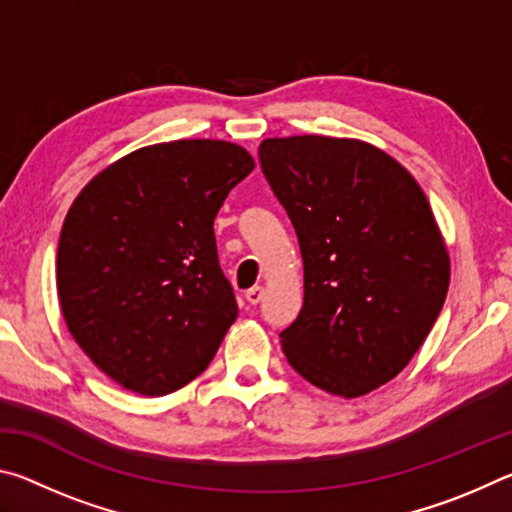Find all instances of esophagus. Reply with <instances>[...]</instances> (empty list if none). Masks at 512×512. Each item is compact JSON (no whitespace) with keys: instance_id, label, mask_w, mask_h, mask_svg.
<instances>
[{"instance_id":"esophagus-1","label":"esophagus","mask_w":512,"mask_h":512,"mask_svg":"<svg viewBox=\"0 0 512 512\" xmlns=\"http://www.w3.org/2000/svg\"><path fill=\"white\" fill-rule=\"evenodd\" d=\"M262 298H264V289L262 287H253V289L246 291L248 305H259V302H262Z\"/></svg>"}]
</instances>
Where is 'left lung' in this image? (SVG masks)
<instances>
[{
  "label": "left lung",
  "mask_w": 512,
  "mask_h": 512,
  "mask_svg": "<svg viewBox=\"0 0 512 512\" xmlns=\"http://www.w3.org/2000/svg\"><path fill=\"white\" fill-rule=\"evenodd\" d=\"M257 155L305 266V302L282 350L327 393L375 391L418 352L447 296L449 257L427 196L359 140L273 137Z\"/></svg>",
  "instance_id": "1"
}]
</instances>
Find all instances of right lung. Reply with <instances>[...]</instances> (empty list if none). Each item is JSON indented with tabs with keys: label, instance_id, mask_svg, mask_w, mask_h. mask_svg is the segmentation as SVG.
Wrapping results in <instances>:
<instances>
[{
	"label": "right lung",
	"instance_id": "right-lung-1",
	"mask_svg": "<svg viewBox=\"0 0 512 512\" xmlns=\"http://www.w3.org/2000/svg\"><path fill=\"white\" fill-rule=\"evenodd\" d=\"M253 169L230 142L146 146L101 171L67 212L60 309L83 352L128 391L158 397L183 388L235 323L214 219Z\"/></svg>",
	"mask_w": 512,
	"mask_h": 512
}]
</instances>
